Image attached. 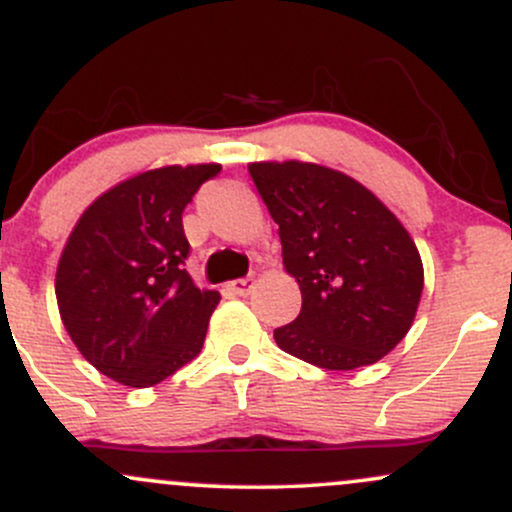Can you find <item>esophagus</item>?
Here are the masks:
<instances>
[{
  "instance_id": "1",
  "label": "esophagus",
  "mask_w": 512,
  "mask_h": 512,
  "mask_svg": "<svg viewBox=\"0 0 512 512\" xmlns=\"http://www.w3.org/2000/svg\"><path fill=\"white\" fill-rule=\"evenodd\" d=\"M252 289H255V276H248V279H236L228 284V291L236 293V296H248Z\"/></svg>"
}]
</instances>
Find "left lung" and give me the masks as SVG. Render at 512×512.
<instances>
[{
  "mask_svg": "<svg viewBox=\"0 0 512 512\" xmlns=\"http://www.w3.org/2000/svg\"><path fill=\"white\" fill-rule=\"evenodd\" d=\"M279 223L284 269L303 305L274 330L281 351L327 370L380 361L407 337L424 264L409 231L368 187L305 161L248 166Z\"/></svg>",
  "mask_w": 512,
  "mask_h": 512,
  "instance_id": "obj_1",
  "label": "left lung"
}]
</instances>
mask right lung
Listing matches in <instances>:
<instances>
[{"instance_id":"add662e5","label":"right lung","mask_w":512,"mask_h":512,"mask_svg":"<svg viewBox=\"0 0 512 512\" xmlns=\"http://www.w3.org/2000/svg\"><path fill=\"white\" fill-rule=\"evenodd\" d=\"M219 163L163 166L117 182L76 221L55 276L64 330L115 383L151 387L202 351L219 291L199 289L182 211Z\"/></svg>"}]
</instances>
